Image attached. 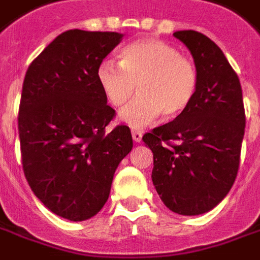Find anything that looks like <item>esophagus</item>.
Wrapping results in <instances>:
<instances>
[{"label": "esophagus", "mask_w": 260, "mask_h": 260, "mask_svg": "<svg viewBox=\"0 0 260 260\" xmlns=\"http://www.w3.org/2000/svg\"><path fill=\"white\" fill-rule=\"evenodd\" d=\"M132 139H134L135 142H141V141H142V132H141V131L132 129Z\"/></svg>", "instance_id": "obj_1"}]
</instances>
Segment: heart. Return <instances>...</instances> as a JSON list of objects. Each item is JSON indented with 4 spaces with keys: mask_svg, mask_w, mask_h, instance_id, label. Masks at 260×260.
Here are the masks:
<instances>
[{
    "mask_svg": "<svg viewBox=\"0 0 260 260\" xmlns=\"http://www.w3.org/2000/svg\"><path fill=\"white\" fill-rule=\"evenodd\" d=\"M100 87L108 103L121 108L134 100L119 119L132 128H143L153 119L174 118L193 103L199 74L193 61L177 49L157 39H139L119 53V64L101 61L97 70Z\"/></svg>",
    "mask_w": 260,
    "mask_h": 260,
    "instance_id": "heart-1",
    "label": "heart"
}]
</instances>
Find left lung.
Returning <instances> with one entry per match:
<instances>
[{
    "mask_svg": "<svg viewBox=\"0 0 260 260\" xmlns=\"http://www.w3.org/2000/svg\"><path fill=\"white\" fill-rule=\"evenodd\" d=\"M199 74L193 103L172 122L145 134L152 181L169 210L199 215L219 204L237 177L245 134L242 88L222 50L196 30L173 34Z\"/></svg>",
    "mask_w": 260,
    "mask_h": 260,
    "instance_id": "1",
    "label": "left lung"
}]
</instances>
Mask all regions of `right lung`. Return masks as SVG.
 I'll use <instances>...</instances> for the list:
<instances>
[{"label": "right lung", "instance_id": "obj_1", "mask_svg": "<svg viewBox=\"0 0 260 260\" xmlns=\"http://www.w3.org/2000/svg\"><path fill=\"white\" fill-rule=\"evenodd\" d=\"M122 36L66 30L25 74L18 115L23 173L43 206L70 221L104 207L118 165L134 146L126 125L107 132L115 111L97 79Z\"/></svg>", "mask_w": 260, "mask_h": 260}]
</instances>
